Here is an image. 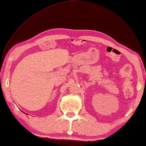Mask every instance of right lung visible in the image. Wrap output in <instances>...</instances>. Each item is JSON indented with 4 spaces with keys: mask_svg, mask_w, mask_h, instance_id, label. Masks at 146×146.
Masks as SVG:
<instances>
[{
    "mask_svg": "<svg viewBox=\"0 0 146 146\" xmlns=\"http://www.w3.org/2000/svg\"><path fill=\"white\" fill-rule=\"evenodd\" d=\"M24 113H25V112H24ZM26 114H27V113H26Z\"/></svg>",
    "mask_w": 146,
    "mask_h": 146,
    "instance_id": "obj_1",
    "label": "right lung"
}]
</instances>
